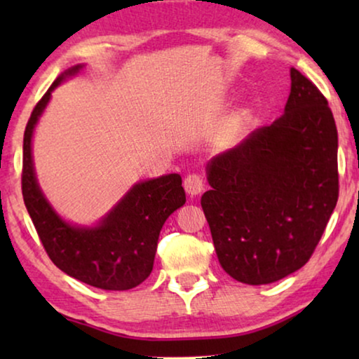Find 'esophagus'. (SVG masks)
<instances>
[{"instance_id": "34e87169", "label": "esophagus", "mask_w": 359, "mask_h": 359, "mask_svg": "<svg viewBox=\"0 0 359 359\" xmlns=\"http://www.w3.org/2000/svg\"><path fill=\"white\" fill-rule=\"evenodd\" d=\"M184 189L189 196H198L204 191V181L199 175H188L184 178Z\"/></svg>"}]
</instances>
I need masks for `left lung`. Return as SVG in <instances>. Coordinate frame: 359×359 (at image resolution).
<instances>
[{
    "instance_id": "left-lung-1",
    "label": "left lung",
    "mask_w": 359,
    "mask_h": 359,
    "mask_svg": "<svg viewBox=\"0 0 359 359\" xmlns=\"http://www.w3.org/2000/svg\"><path fill=\"white\" fill-rule=\"evenodd\" d=\"M337 154L325 96L291 68L284 114L205 166L201 205L225 273L259 286L309 262L338 201Z\"/></svg>"
}]
</instances>
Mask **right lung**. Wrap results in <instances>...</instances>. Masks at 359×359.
I'll return each mask as SVG.
<instances>
[{"instance_id":"add662e5","label":"right lung","mask_w":359,"mask_h":359,"mask_svg":"<svg viewBox=\"0 0 359 359\" xmlns=\"http://www.w3.org/2000/svg\"><path fill=\"white\" fill-rule=\"evenodd\" d=\"M68 68L34 107L24 132L22 198L48 258L68 276L106 291H127L150 276L165 220L186 203L181 176L140 181L95 227L63 220L43 196L32 160V135L52 91L80 73Z\"/></svg>"}]
</instances>
